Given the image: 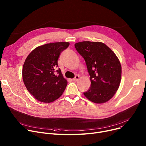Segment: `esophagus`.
Listing matches in <instances>:
<instances>
[{
    "label": "esophagus",
    "instance_id": "esophagus-1",
    "mask_svg": "<svg viewBox=\"0 0 146 146\" xmlns=\"http://www.w3.org/2000/svg\"><path fill=\"white\" fill-rule=\"evenodd\" d=\"M79 79H80V76H78V75H76V76H75V78H73L72 80H73L74 81H78V80H79Z\"/></svg>",
    "mask_w": 146,
    "mask_h": 146
}]
</instances>
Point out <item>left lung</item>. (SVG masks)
I'll return each instance as SVG.
<instances>
[{"label":"left lung","instance_id":"8db88e82","mask_svg":"<svg viewBox=\"0 0 146 146\" xmlns=\"http://www.w3.org/2000/svg\"><path fill=\"white\" fill-rule=\"evenodd\" d=\"M75 47L84 58L90 75L91 87L84 95L96 104L106 102L116 94L121 81V67L117 56L101 42H79Z\"/></svg>","mask_w":146,"mask_h":146}]
</instances>
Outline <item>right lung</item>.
I'll return each instance as SVG.
<instances>
[{
    "label": "right lung",
    "mask_w": 146,
    "mask_h": 146,
    "mask_svg": "<svg viewBox=\"0 0 146 146\" xmlns=\"http://www.w3.org/2000/svg\"><path fill=\"white\" fill-rule=\"evenodd\" d=\"M68 42L46 44L33 50L27 56L22 70V76L28 91L38 101L50 103L60 98L67 85L58 67L62 51Z\"/></svg>",
    "instance_id": "add662e5"
}]
</instances>
